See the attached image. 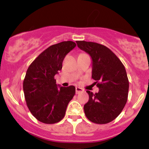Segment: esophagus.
Masks as SVG:
<instances>
[{
  "mask_svg": "<svg viewBox=\"0 0 149 149\" xmlns=\"http://www.w3.org/2000/svg\"><path fill=\"white\" fill-rule=\"evenodd\" d=\"M83 92V89L81 88H79V87H76V94H79L80 92Z\"/></svg>",
  "mask_w": 149,
  "mask_h": 149,
  "instance_id": "esophagus-1",
  "label": "esophagus"
}]
</instances>
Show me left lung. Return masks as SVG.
<instances>
[{
  "instance_id": "left-lung-1",
  "label": "left lung",
  "mask_w": 149,
  "mask_h": 149,
  "mask_svg": "<svg viewBox=\"0 0 149 149\" xmlns=\"http://www.w3.org/2000/svg\"><path fill=\"white\" fill-rule=\"evenodd\" d=\"M76 43L92 57V78L100 89L95 94L86 91L89 100L84 105L85 116L94 123H109L120 115L127 101L129 80L124 65L106 46L84 40Z\"/></svg>"
}]
</instances>
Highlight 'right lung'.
Wrapping results in <instances>:
<instances>
[{"mask_svg": "<svg viewBox=\"0 0 149 149\" xmlns=\"http://www.w3.org/2000/svg\"><path fill=\"white\" fill-rule=\"evenodd\" d=\"M76 46L70 40L49 46L27 69L23 82L25 100L30 112L40 122L54 124L61 120L75 95L73 85L58 88L54 76L62 69L66 54Z\"/></svg>", "mask_w": 149, "mask_h": 149, "instance_id": "right-lung-1", "label": "right lung"}]
</instances>
